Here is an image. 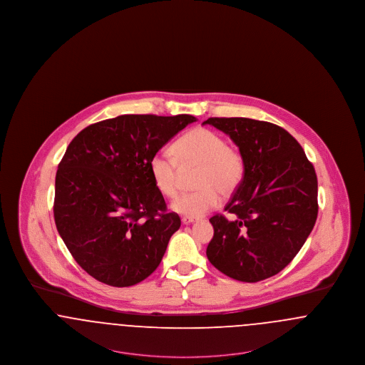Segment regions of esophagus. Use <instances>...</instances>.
<instances>
[{
  "instance_id": "34e87169",
  "label": "esophagus",
  "mask_w": 365,
  "mask_h": 365,
  "mask_svg": "<svg viewBox=\"0 0 365 365\" xmlns=\"http://www.w3.org/2000/svg\"><path fill=\"white\" fill-rule=\"evenodd\" d=\"M194 222H197V219H192V217H182V223H183V225H191V223H194Z\"/></svg>"
}]
</instances>
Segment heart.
Here are the masks:
<instances>
[{"instance_id": "1", "label": "heart", "mask_w": 365, "mask_h": 365, "mask_svg": "<svg viewBox=\"0 0 365 365\" xmlns=\"http://www.w3.org/2000/svg\"><path fill=\"white\" fill-rule=\"evenodd\" d=\"M173 157L156 155L149 163L153 185L160 194L175 198L179 191V169L200 167L197 191L180 195L173 210L185 217H201L220 202V192L228 195L238 189L245 175L242 155L227 146L226 139L208 128H192L171 148Z\"/></svg>"}]
</instances>
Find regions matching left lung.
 Returning a JSON list of instances; mask_svg holds the SVG:
<instances>
[{
  "instance_id": "left-lung-1",
  "label": "left lung",
  "mask_w": 365,
  "mask_h": 365,
  "mask_svg": "<svg viewBox=\"0 0 365 365\" xmlns=\"http://www.w3.org/2000/svg\"><path fill=\"white\" fill-rule=\"evenodd\" d=\"M240 148L245 175L223 215L209 219L210 264L227 277L255 283L280 272L317 219V178L304 149L284 128L247 118H209Z\"/></svg>"
}]
</instances>
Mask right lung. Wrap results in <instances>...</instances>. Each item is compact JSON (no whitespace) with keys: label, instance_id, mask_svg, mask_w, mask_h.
I'll list each match as a JSON object with an SVG mask.
<instances>
[{"label":"right lung","instance_id":"1","mask_svg":"<svg viewBox=\"0 0 365 365\" xmlns=\"http://www.w3.org/2000/svg\"><path fill=\"white\" fill-rule=\"evenodd\" d=\"M191 115H122L90 124L58 164L54 222L72 257L93 278L134 286L156 271L180 227L152 180V157Z\"/></svg>","mask_w":365,"mask_h":365}]
</instances>
